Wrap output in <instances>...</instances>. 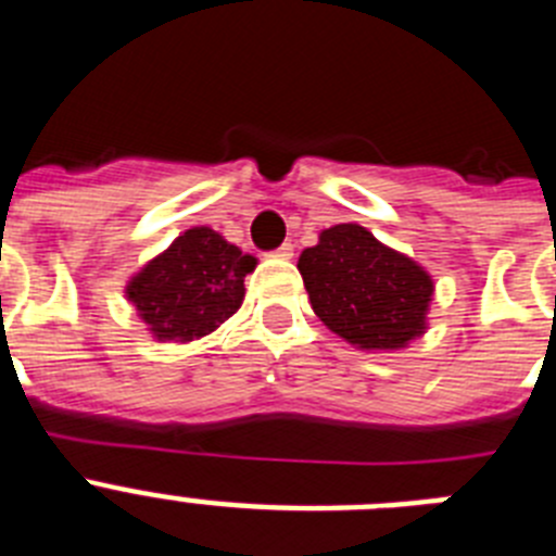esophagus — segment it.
<instances>
[{
    "label": "esophagus",
    "mask_w": 556,
    "mask_h": 556,
    "mask_svg": "<svg viewBox=\"0 0 556 556\" xmlns=\"http://www.w3.org/2000/svg\"><path fill=\"white\" fill-rule=\"evenodd\" d=\"M273 255H275V258H292V255H294V248H292V242H283L281 248H278V250H273Z\"/></svg>",
    "instance_id": "esophagus-1"
}]
</instances>
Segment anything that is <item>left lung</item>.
I'll return each instance as SVG.
<instances>
[{
    "label": "left lung",
    "mask_w": 556,
    "mask_h": 556,
    "mask_svg": "<svg viewBox=\"0 0 556 556\" xmlns=\"http://www.w3.org/2000/svg\"><path fill=\"white\" fill-rule=\"evenodd\" d=\"M314 314L362 351H397L426 331L431 283L362 225H333L298 258Z\"/></svg>",
    "instance_id": "1"
}]
</instances>
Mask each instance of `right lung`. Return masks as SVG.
Segmentation results:
<instances>
[{
	"label": "right lung",
	"instance_id": "1",
	"mask_svg": "<svg viewBox=\"0 0 556 556\" xmlns=\"http://www.w3.org/2000/svg\"><path fill=\"white\" fill-rule=\"evenodd\" d=\"M253 267V255L217 230L191 228L127 283V301L159 339L191 342L242 306L244 275Z\"/></svg>",
	"mask_w": 556,
	"mask_h": 556
}]
</instances>
